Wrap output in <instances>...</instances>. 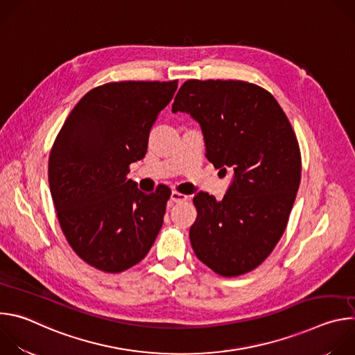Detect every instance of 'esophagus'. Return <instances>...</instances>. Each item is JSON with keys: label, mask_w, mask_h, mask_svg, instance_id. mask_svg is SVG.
Listing matches in <instances>:
<instances>
[{"label": "esophagus", "mask_w": 355, "mask_h": 355, "mask_svg": "<svg viewBox=\"0 0 355 355\" xmlns=\"http://www.w3.org/2000/svg\"><path fill=\"white\" fill-rule=\"evenodd\" d=\"M187 199H188V195H185V193H181L178 191L171 192V200L177 202V204H181V202H185Z\"/></svg>", "instance_id": "34e87169"}]
</instances>
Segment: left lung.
<instances>
[{"mask_svg": "<svg viewBox=\"0 0 355 355\" xmlns=\"http://www.w3.org/2000/svg\"><path fill=\"white\" fill-rule=\"evenodd\" d=\"M173 112H187L204 133L207 157L233 171L222 200L199 192L189 229L196 257L222 277L257 268L285 232L300 182V150L277 99L239 80H188Z\"/></svg>", "mask_w": 355, "mask_h": 355, "instance_id": "left-lung-1", "label": "left lung"}]
</instances>
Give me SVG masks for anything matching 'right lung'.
I'll list each match as a JSON object with an SVG mask.
<instances>
[{
	"label": "right lung",
	"instance_id": "obj_1",
	"mask_svg": "<svg viewBox=\"0 0 355 355\" xmlns=\"http://www.w3.org/2000/svg\"><path fill=\"white\" fill-rule=\"evenodd\" d=\"M178 81H118L88 91L49 156V185L66 240L88 266L122 272L153 245L171 191L150 195L128 178Z\"/></svg>",
	"mask_w": 355,
	"mask_h": 355
}]
</instances>
